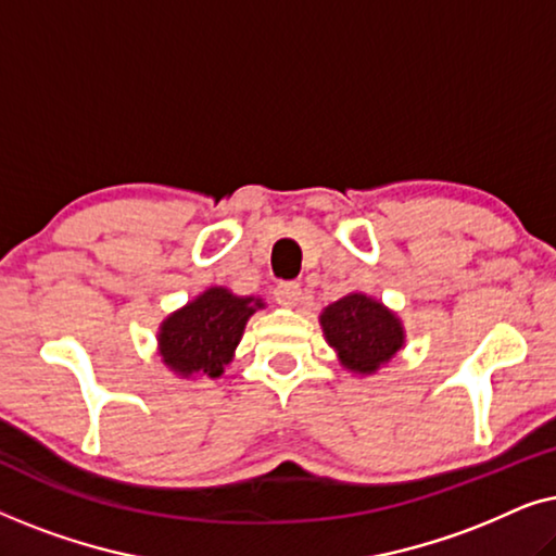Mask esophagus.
I'll return each instance as SVG.
<instances>
[{
  "label": "esophagus",
  "instance_id": "esophagus-1",
  "mask_svg": "<svg viewBox=\"0 0 556 556\" xmlns=\"http://www.w3.org/2000/svg\"><path fill=\"white\" fill-rule=\"evenodd\" d=\"M273 299H276L280 306L291 308L301 299V286L295 283V280H283V283H278L276 288H273Z\"/></svg>",
  "mask_w": 556,
  "mask_h": 556
}]
</instances>
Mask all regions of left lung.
<instances>
[{"label":"left lung","instance_id":"8db88e82","mask_svg":"<svg viewBox=\"0 0 556 556\" xmlns=\"http://www.w3.org/2000/svg\"><path fill=\"white\" fill-rule=\"evenodd\" d=\"M321 326L341 364L359 375H371L379 364L390 362L405 341L392 311L362 293L331 303L321 314Z\"/></svg>","mask_w":556,"mask_h":556}]
</instances>
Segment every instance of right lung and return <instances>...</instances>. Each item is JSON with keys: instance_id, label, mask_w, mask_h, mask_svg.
<instances>
[{"instance_id": "obj_1", "label": "right lung", "mask_w": 556, "mask_h": 556, "mask_svg": "<svg viewBox=\"0 0 556 556\" xmlns=\"http://www.w3.org/2000/svg\"><path fill=\"white\" fill-rule=\"evenodd\" d=\"M255 308H263V301L210 288L162 324L159 344L164 362L181 377H219Z\"/></svg>"}]
</instances>
